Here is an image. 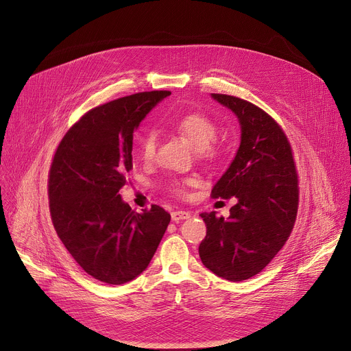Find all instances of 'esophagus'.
Returning a JSON list of instances; mask_svg holds the SVG:
<instances>
[{
	"label": "esophagus",
	"instance_id": "esophagus-1",
	"mask_svg": "<svg viewBox=\"0 0 351 351\" xmlns=\"http://www.w3.org/2000/svg\"><path fill=\"white\" fill-rule=\"evenodd\" d=\"M171 216H172V220H173V221H179V220L189 219V217L191 216V213L187 212V210H173V212L171 213Z\"/></svg>",
	"mask_w": 351,
	"mask_h": 351
}]
</instances>
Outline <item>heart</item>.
<instances>
[{
    "mask_svg": "<svg viewBox=\"0 0 351 351\" xmlns=\"http://www.w3.org/2000/svg\"><path fill=\"white\" fill-rule=\"evenodd\" d=\"M168 125L182 135L193 147L198 150L204 157H213L215 147L209 145L216 138V124L202 112L191 111L179 117H169ZM157 146V135L154 131H149L141 143V157L145 162H152L154 160ZM194 179H180L173 180L169 184V190L180 197L187 194V189L194 184Z\"/></svg>",
    "mask_w": 351,
    "mask_h": 351,
    "instance_id": "heart-1",
    "label": "heart"
}]
</instances>
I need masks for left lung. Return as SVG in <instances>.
Masks as SVG:
<instances>
[{"label": "left lung", "mask_w": 351, "mask_h": 351, "mask_svg": "<svg viewBox=\"0 0 351 351\" xmlns=\"http://www.w3.org/2000/svg\"><path fill=\"white\" fill-rule=\"evenodd\" d=\"M239 117L241 143L228 169L212 189V198L236 197L230 216L204 212L206 236L199 258L228 281L259 274L287 243L293 228L299 186L291 143L265 110L244 99L212 93Z\"/></svg>", "instance_id": "left-lung-1"}]
</instances>
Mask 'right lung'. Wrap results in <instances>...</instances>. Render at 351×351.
I'll use <instances>...</instances> for the list:
<instances>
[{"mask_svg": "<svg viewBox=\"0 0 351 351\" xmlns=\"http://www.w3.org/2000/svg\"><path fill=\"white\" fill-rule=\"evenodd\" d=\"M169 90L141 92L97 106L66 132L53 156L48 195L66 250L95 280L121 285L149 266L171 215L142 213L119 194L132 169L134 132Z\"/></svg>", "mask_w": 351, "mask_h": 351, "instance_id": "add662e5", "label": "right lung"}]
</instances>
